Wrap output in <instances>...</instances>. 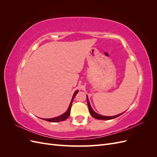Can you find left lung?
I'll return each mask as SVG.
<instances>
[{
  "label": "left lung",
  "instance_id": "1",
  "mask_svg": "<svg viewBox=\"0 0 157 157\" xmlns=\"http://www.w3.org/2000/svg\"><path fill=\"white\" fill-rule=\"evenodd\" d=\"M86 98H87V103H88V109H89L90 115H91L94 118H96V119H99V120H111V119H113V118H115L119 117L120 115H121L122 114H122H120V115H117L116 116H113V117H107V116H103V115H99V114L96 113V112H94V111L92 109L91 105H90V103L89 102L88 96Z\"/></svg>",
  "mask_w": 157,
  "mask_h": 157
}]
</instances>
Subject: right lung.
<instances>
[{"mask_svg":"<svg viewBox=\"0 0 157 157\" xmlns=\"http://www.w3.org/2000/svg\"><path fill=\"white\" fill-rule=\"evenodd\" d=\"M78 92V90H77V91H75V92L73 94V96L72 98V99H71V101L70 103V105L68 107V109L67 110L65 113H63V115H61L59 117H57L55 118H42V119L46 121H48V122H60V121H63L67 119V118L69 117L70 115V111H71V105H72V103L73 101V99L75 98V96H76V94H77Z\"/></svg>","mask_w":157,"mask_h":157,"instance_id":"obj_1","label":"right lung"}]
</instances>
